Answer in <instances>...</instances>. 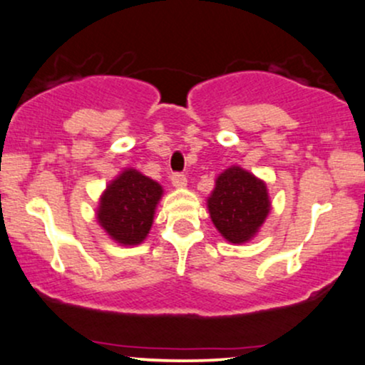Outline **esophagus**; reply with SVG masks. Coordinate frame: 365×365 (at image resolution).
<instances>
[{"instance_id": "1", "label": "esophagus", "mask_w": 365, "mask_h": 365, "mask_svg": "<svg viewBox=\"0 0 365 365\" xmlns=\"http://www.w3.org/2000/svg\"><path fill=\"white\" fill-rule=\"evenodd\" d=\"M171 183H173V187H177V188L187 187V177L182 173H173L171 175Z\"/></svg>"}]
</instances>
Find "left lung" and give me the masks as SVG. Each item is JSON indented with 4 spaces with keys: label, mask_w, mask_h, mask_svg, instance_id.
Returning a JSON list of instances; mask_svg holds the SVG:
<instances>
[{
    "label": "left lung",
    "mask_w": 365,
    "mask_h": 365,
    "mask_svg": "<svg viewBox=\"0 0 365 365\" xmlns=\"http://www.w3.org/2000/svg\"><path fill=\"white\" fill-rule=\"evenodd\" d=\"M207 209L217 232L226 240L245 244L255 237L269 215L266 183L240 166H232L216 178Z\"/></svg>",
    "instance_id": "left-lung-1"
}]
</instances>
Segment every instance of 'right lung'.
I'll return each instance as SVG.
<instances>
[{"label":"right lung","instance_id":"1","mask_svg":"<svg viewBox=\"0 0 365 365\" xmlns=\"http://www.w3.org/2000/svg\"><path fill=\"white\" fill-rule=\"evenodd\" d=\"M161 195L158 182L133 168L123 170L99 199V225L118 244L139 245L153 226Z\"/></svg>","mask_w":365,"mask_h":365}]
</instances>
